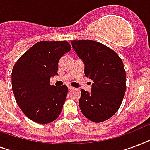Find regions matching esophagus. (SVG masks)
<instances>
[{"label":"esophagus","mask_w":150,"mask_h":150,"mask_svg":"<svg viewBox=\"0 0 150 150\" xmlns=\"http://www.w3.org/2000/svg\"><path fill=\"white\" fill-rule=\"evenodd\" d=\"M68 88H69V90H73L74 88H73L72 86H68Z\"/></svg>","instance_id":"1"}]
</instances>
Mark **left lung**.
Wrapping results in <instances>:
<instances>
[{
  "label": "left lung",
  "mask_w": 150,
  "mask_h": 150,
  "mask_svg": "<svg viewBox=\"0 0 150 150\" xmlns=\"http://www.w3.org/2000/svg\"><path fill=\"white\" fill-rule=\"evenodd\" d=\"M84 63V74L93 81L91 92L81 89L79 106L83 116L96 123L110 119L122 103L126 73L119 55L111 48L91 40H72Z\"/></svg>",
  "instance_id": "obj_1"
}]
</instances>
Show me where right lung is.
Instances as JSON below:
<instances>
[{
	"instance_id": "1",
	"label": "right lung",
	"mask_w": 150,
	"mask_h": 150,
	"mask_svg": "<svg viewBox=\"0 0 150 150\" xmlns=\"http://www.w3.org/2000/svg\"><path fill=\"white\" fill-rule=\"evenodd\" d=\"M66 40L40 41L27 50L14 65L11 85L16 103L26 117L45 125L59 117L68 88L50 84V78L58 75L60 58L69 52Z\"/></svg>"
}]
</instances>
